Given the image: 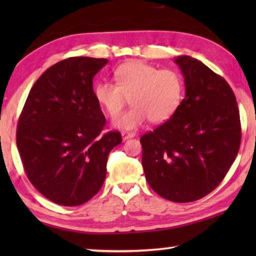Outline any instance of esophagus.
<instances>
[{
    "instance_id": "34e87169",
    "label": "esophagus",
    "mask_w": 256,
    "mask_h": 256,
    "mask_svg": "<svg viewBox=\"0 0 256 256\" xmlns=\"http://www.w3.org/2000/svg\"><path fill=\"white\" fill-rule=\"evenodd\" d=\"M134 136H136V134H134L133 132H122V138L123 140L125 141V140H128V138H133Z\"/></svg>"
}]
</instances>
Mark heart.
Instances as JSON below:
<instances>
[{"mask_svg":"<svg viewBox=\"0 0 256 256\" xmlns=\"http://www.w3.org/2000/svg\"><path fill=\"white\" fill-rule=\"evenodd\" d=\"M116 82L102 80L94 86V97L110 116L120 114L131 98L132 107L114 118L115 128L136 130L150 120L159 124L175 114L183 97L184 84L178 72L140 60L123 63L115 70Z\"/></svg>","mask_w":256,"mask_h":256,"instance_id":"obj_1","label":"heart"}]
</instances>
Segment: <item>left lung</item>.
<instances>
[{"instance_id": "left-lung-1", "label": "left lung", "mask_w": 256, "mask_h": 256, "mask_svg": "<svg viewBox=\"0 0 256 256\" xmlns=\"http://www.w3.org/2000/svg\"><path fill=\"white\" fill-rule=\"evenodd\" d=\"M175 62L184 76L185 98L170 120L140 142L150 188L166 200L186 203L222 183L240 150L242 128L227 81L190 56Z\"/></svg>"}]
</instances>
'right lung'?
I'll use <instances>...</instances> for the list:
<instances>
[{
    "label": "right lung",
    "instance_id": "obj_1",
    "mask_svg": "<svg viewBox=\"0 0 256 256\" xmlns=\"http://www.w3.org/2000/svg\"><path fill=\"white\" fill-rule=\"evenodd\" d=\"M107 58H70L42 73L24 102L16 146L26 175L45 198L76 206L102 188L108 154L122 142L118 131L102 133L106 118L92 79Z\"/></svg>",
    "mask_w": 256,
    "mask_h": 256
}]
</instances>
